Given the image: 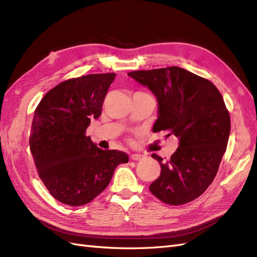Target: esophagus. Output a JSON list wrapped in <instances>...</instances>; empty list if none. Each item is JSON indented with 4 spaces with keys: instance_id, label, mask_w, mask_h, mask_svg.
Listing matches in <instances>:
<instances>
[{
    "instance_id": "obj_1",
    "label": "esophagus",
    "mask_w": 257,
    "mask_h": 257,
    "mask_svg": "<svg viewBox=\"0 0 257 257\" xmlns=\"http://www.w3.org/2000/svg\"><path fill=\"white\" fill-rule=\"evenodd\" d=\"M131 159L134 160V161H141L143 159V155L142 154H137V153H133L131 155Z\"/></svg>"
}]
</instances>
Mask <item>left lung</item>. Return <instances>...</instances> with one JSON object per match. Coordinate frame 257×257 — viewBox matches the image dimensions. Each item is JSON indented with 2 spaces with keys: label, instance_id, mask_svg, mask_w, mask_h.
<instances>
[{
  "label": "left lung",
  "instance_id": "obj_1",
  "mask_svg": "<svg viewBox=\"0 0 257 257\" xmlns=\"http://www.w3.org/2000/svg\"><path fill=\"white\" fill-rule=\"evenodd\" d=\"M149 88L159 103L153 132L179 138L170 160L161 165L150 192L161 201L179 206L196 199L212 183L226 151L230 116L220 91L208 79L178 66L127 74Z\"/></svg>",
  "mask_w": 257,
  "mask_h": 257
}]
</instances>
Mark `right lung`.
Listing matches in <instances>:
<instances>
[{
  "instance_id": "obj_1",
  "label": "right lung",
  "mask_w": 257,
  "mask_h": 257,
  "mask_svg": "<svg viewBox=\"0 0 257 257\" xmlns=\"http://www.w3.org/2000/svg\"><path fill=\"white\" fill-rule=\"evenodd\" d=\"M114 73L91 74L59 83L37 105L30 134L38 176L52 197L68 206L90 203L109 184L126 153L102 150L85 131L102 113Z\"/></svg>"
}]
</instances>
